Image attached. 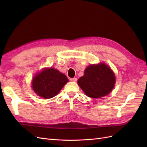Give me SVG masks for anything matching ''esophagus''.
I'll return each mask as SVG.
<instances>
[{"instance_id": "esophagus-1", "label": "esophagus", "mask_w": 147, "mask_h": 147, "mask_svg": "<svg viewBox=\"0 0 147 147\" xmlns=\"http://www.w3.org/2000/svg\"><path fill=\"white\" fill-rule=\"evenodd\" d=\"M70 81L75 82L77 81V78H70Z\"/></svg>"}]
</instances>
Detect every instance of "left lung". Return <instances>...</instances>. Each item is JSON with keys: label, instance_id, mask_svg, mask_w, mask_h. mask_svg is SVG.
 I'll use <instances>...</instances> for the list:
<instances>
[{"label": "left lung", "instance_id": "8db88e82", "mask_svg": "<svg viewBox=\"0 0 147 147\" xmlns=\"http://www.w3.org/2000/svg\"><path fill=\"white\" fill-rule=\"evenodd\" d=\"M115 76L105 64L90 65L78 80L79 86L88 97L99 98L107 95L114 88Z\"/></svg>", "mask_w": 147, "mask_h": 147}]
</instances>
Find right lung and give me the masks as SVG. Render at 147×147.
<instances>
[{"instance_id":"obj_1","label":"right lung","mask_w":147,"mask_h":147,"mask_svg":"<svg viewBox=\"0 0 147 147\" xmlns=\"http://www.w3.org/2000/svg\"><path fill=\"white\" fill-rule=\"evenodd\" d=\"M69 80L65 75L53 68L45 69L35 75L32 80V88L36 94L45 99L56 96Z\"/></svg>"}]
</instances>
